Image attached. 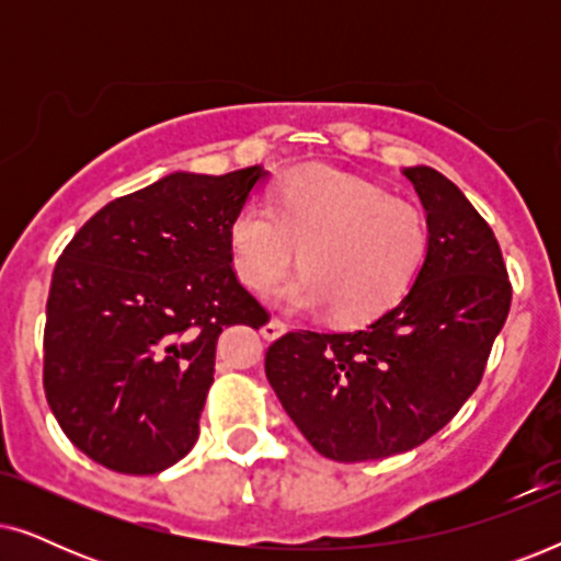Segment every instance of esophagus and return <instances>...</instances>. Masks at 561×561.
<instances>
[{
  "label": "esophagus",
  "mask_w": 561,
  "mask_h": 561,
  "mask_svg": "<svg viewBox=\"0 0 561 561\" xmlns=\"http://www.w3.org/2000/svg\"><path fill=\"white\" fill-rule=\"evenodd\" d=\"M286 329H288V324L283 319H271V321H265L263 329H260V334H263L267 342H273V340H278L280 334H286Z\"/></svg>",
  "instance_id": "esophagus-1"
}]
</instances>
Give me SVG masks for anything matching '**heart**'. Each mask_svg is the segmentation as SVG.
<instances>
[{
    "mask_svg": "<svg viewBox=\"0 0 561 561\" xmlns=\"http://www.w3.org/2000/svg\"><path fill=\"white\" fill-rule=\"evenodd\" d=\"M271 204L240 206L229 250L252 290L271 288L301 255L304 271L278 288L290 309H332L342 324L375 319L409 294L426 263L432 232L424 211L378 183L298 168L278 181Z\"/></svg>",
    "mask_w": 561,
    "mask_h": 561,
    "instance_id": "1",
    "label": "heart"
}]
</instances>
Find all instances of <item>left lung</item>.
I'll use <instances>...</instances> for the list:
<instances>
[{
  "label": "left lung",
  "instance_id": "obj_1",
  "mask_svg": "<svg viewBox=\"0 0 561 561\" xmlns=\"http://www.w3.org/2000/svg\"><path fill=\"white\" fill-rule=\"evenodd\" d=\"M426 209V263L393 309L352 332L296 329L265 375L313 449L334 462L409 451L449 424L480 386L511 309L493 229L434 168H405Z\"/></svg>",
  "mask_w": 561,
  "mask_h": 561
}]
</instances>
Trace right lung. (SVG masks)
<instances>
[{"label":"right lung","mask_w":561,"mask_h":561,"mask_svg":"<svg viewBox=\"0 0 561 561\" xmlns=\"http://www.w3.org/2000/svg\"><path fill=\"white\" fill-rule=\"evenodd\" d=\"M171 173L114 198L53 271L43 386L83 455L122 474H156L198 439L221 329L263 327L237 280L229 225L265 179Z\"/></svg>","instance_id":"1"}]
</instances>
